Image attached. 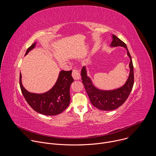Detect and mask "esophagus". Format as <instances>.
Masks as SVG:
<instances>
[{
  "mask_svg": "<svg viewBox=\"0 0 156 156\" xmlns=\"http://www.w3.org/2000/svg\"><path fill=\"white\" fill-rule=\"evenodd\" d=\"M72 76L75 80L80 79V73L77 69H73L72 71Z\"/></svg>",
  "mask_w": 156,
  "mask_h": 156,
  "instance_id": "obj_1",
  "label": "esophagus"
}]
</instances>
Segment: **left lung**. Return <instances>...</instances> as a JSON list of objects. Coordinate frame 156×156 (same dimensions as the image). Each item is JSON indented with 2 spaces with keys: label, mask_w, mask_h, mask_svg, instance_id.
<instances>
[{
  "label": "left lung",
  "mask_w": 156,
  "mask_h": 156,
  "mask_svg": "<svg viewBox=\"0 0 156 156\" xmlns=\"http://www.w3.org/2000/svg\"><path fill=\"white\" fill-rule=\"evenodd\" d=\"M113 41L111 46H122L126 49L127 55L130 58L129 77L126 83L121 87L112 91L99 90L95 87L90 80L87 76L86 70L84 66L81 69V80L86 93L90 99L91 104L96 108L102 110H113L121 106L128 98L134 84V72L131 57L125 42L116 36H112Z\"/></svg>",
  "instance_id": "left-lung-1"
}]
</instances>
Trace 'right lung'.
<instances>
[{"label":"right lung","instance_id":"add662e5","mask_svg":"<svg viewBox=\"0 0 156 156\" xmlns=\"http://www.w3.org/2000/svg\"><path fill=\"white\" fill-rule=\"evenodd\" d=\"M35 46V43L28 48L25 55ZM72 70H62L58 80L51 90L43 94H34L27 91L21 84L20 73V86L22 94L30 107L36 112L45 115H56L66 108L70 104V87L73 82Z\"/></svg>","mask_w":156,"mask_h":156}]
</instances>
